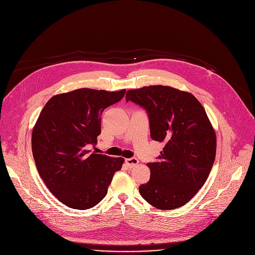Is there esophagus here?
I'll return each instance as SVG.
<instances>
[{"label": "esophagus", "instance_id": "obj_1", "mask_svg": "<svg viewBox=\"0 0 255 255\" xmlns=\"http://www.w3.org/2000/svg\"><path fill=\"white\" fill-rule=\"evenodd\" d=\"M126 163L128 164V166L129 168H132L138 164V160L136 158H129V159L126 160Z\"/></svg>", "mask_w": 255, "mask_h": 255}]
</instances>
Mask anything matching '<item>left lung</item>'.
<instances>
[{"label":"left lung","instance_id":"left-lung-1","mask_svg":"<svg viewBox=\"0 0 255 255\" xmlns=\"http://www.w3.org/2000/svg\"><path fill=\"white\" fill-rule=\"evenodd\" d=\"M126 100L146 112L150 137L165 143L158 161L146 164L150 178L139 194L160 210L185 205L206 182L216 155L204 108L191 93L163 85L128 90Z\"/></svg>","mask_w":255,"mask_h":255}]
</instances>
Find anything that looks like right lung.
<instances>
[{
	"mask_svg": "<svg viewBox=\"0 0 255 255\" xmlns=\"http://www.w3.org/2000/svg\"><path fill=\"white\" fill-rule=\"evenodd\" d=\"M126 89L80 88L51 97L32 132L37 170L47 188L66 206L86 210L103 200L124 159L94 154L101 114L119 103Z\"/></svg>",
	"mask_w": 255,
	"mask_h": 255,
	"instance_id": "add662e5",
	"label": "right lung"
}]
</instances>
